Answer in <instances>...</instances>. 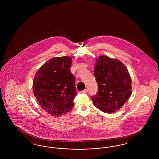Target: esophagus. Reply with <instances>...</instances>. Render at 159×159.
Segmentation results:
<instances>
[{"label":"esophagus","mask_w":159,"mask_h":159,"mask_svg":"<svg viewBox=\"0 0 159 159\" xmlns=\"http://www.w3.org/2000/svg\"><path fill=\"white\" fill-rule=\"evenodd\" d=\"M80 92L82 93H86L88 92V90H87V89H84V90H83V91H81Z\"/></svg>","instance_id":"34e87169"}]
</instances>
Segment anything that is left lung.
Masks as SVG:
<instances>
[{
    "label": "left lung",
    "mask_w": 159,
    "mask_h": 159,
    "mask_svg": "<svg viewBox=\"0 0 159 159\" xmlns=\"http://www.w3.org/2000/svg\"><path fill=\"white\" fill-rule=\"evenodd\" d=\"M94 69L98 92L91 99L98 109L114 113L128 101L132 93L131 77L120 61L107 56H99Z\"/></svg>",
    "instance_id": "1"
}]
</instances>
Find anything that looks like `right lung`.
I'll use <instances>...</instances> for the list:
<instances>
[{
  "mask_svg": "<svg viewBox=\"0 0 159 159\" xmlns=\"http://www.w3.org/2000/svg\"><path fill=\"white\" fill-rule=\"evenodd\" d=\"M71 62L69 57H54L42 66L34 77V95L46 112L53 116H61L73 108L76 91Z\"/></svg>",
  "mask_w": 159,
  "mask_h": 159,
  "instance_id": "1",
  "label": "right lung"
}]
</instances>
